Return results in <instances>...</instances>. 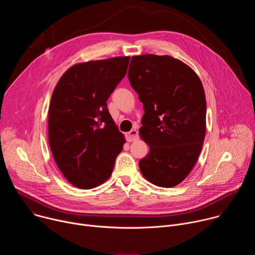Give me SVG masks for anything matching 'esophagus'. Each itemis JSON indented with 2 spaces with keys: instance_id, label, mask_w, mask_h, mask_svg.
<instances>
[{
  "instance_id": "1",
  "label": "esophagus",
  "mask_w": 255,
  "mask_h": 255,
  "mask_svg": "<svg viewBox=\"0 0 255 255\" xmlns=\"http://www.w3.org/2000/svg\"><path fill=\"white\" fill-rule=\"evenodd\" d=\"M126 139H127L128 142H132V141H135L136 139H138V132H137V130L133 129L130 132L126 133Z\"/></svg>"
}]
</instances>
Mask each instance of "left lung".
<instances>
[{"mask_svg":"<svg viewBox=\"0 0 255 255\" xmlns=\"http://www.w3.org/2000/svg\"><path fill=\"white\" fill-rule=\"evenodd\" d=\"M128 79L144 109L139 134L149 145L140 171L155 186L174 187L191 172L203 146V85L189 65L169 55L132 56Z\"/></svg>","mask_w":255,"mask_h":255,"instance_id":"8db88e82","label":"left lung"}]
</instances>
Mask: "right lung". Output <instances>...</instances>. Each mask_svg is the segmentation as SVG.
<instances>
[{"instance_id":"right-lung-1","label":"right lung","mask_w":255,"mask_h":255,"mask_svg":"<svg viewBox=\"0 0 255 255\" xmlns=\"http://www.w3.org/2000/svg\"><path fill=\"white\" fill-rule=\"evenodd\" d=\"M129 56L78 63L59 79L48 111V139L64 177L93 189L110 177L123 149L124 135L107 109V100L127 72Z\"/></svg>"}]
</instances>
